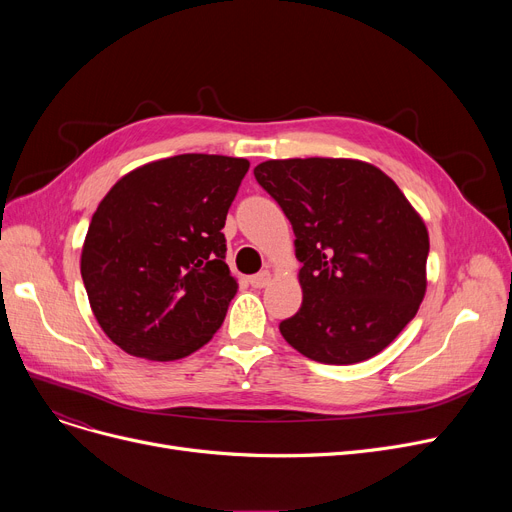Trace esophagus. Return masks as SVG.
Instances as JSON below:
<instances>
[{"label":"esophagus","instance_id":"obj_1","mask_svg":"<svg viewBox=\"0 0 512 512\" xmlns=\"http://www.w3.org/2000/svg\"><path fill=\"white\" fill-rule=\"evenodd\" d=\"M270 280H272V274L267 272V270H263V272L251 276V278H249V284H251L253 288H265L267 284H270Z\"/></svg>","mask_w":512,"mask_h":512}]
</instances>
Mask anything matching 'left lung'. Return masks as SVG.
I'll return each mask as SVG.
<instances>
[{
  "mask_svg": "<svg viewBox=\"0 0 512 512\" xmlns=\"http://www.w3.org/2000/svg\"><path fill=\"white\" fill-rule=\"evenodd\" d=\"M257 182L290 220L303 305L280 321L284 340L317 363L378 355L415 317L429 238L400 188L355 159H270Z\"/></svg>",
  "mask_w": 512,
  "mask_h": 512,
  "instance_id": "left-lung-1",
  "label": "left lung"
}]
</instances>
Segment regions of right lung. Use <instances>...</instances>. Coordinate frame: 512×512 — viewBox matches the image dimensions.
<instances>
[{
	"label": "right lung",
	"mask_w": 512,
	"mask_h": 512,
	"mask_svg": "<svg viewBox=\"0 0 512 512\" xmlns=\"http://www.w3.org/2000/svg\"><path fill=\"white\" fill-rule=\"evenodd\" d=\"M247 172V159L184 153L132 170L103 197L80 274L122 351L174 361L220 330L238 288L222 228Z\"/></svg>",
	"instance_id": "obj_1"
}]
</instances>
